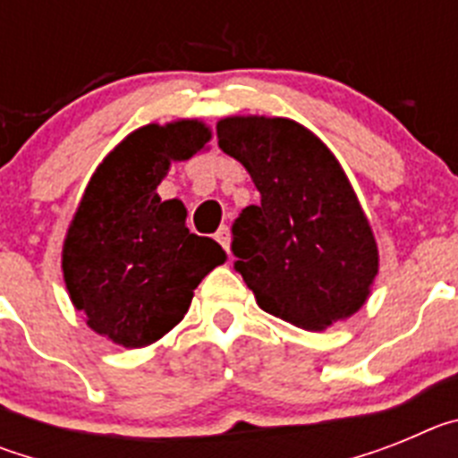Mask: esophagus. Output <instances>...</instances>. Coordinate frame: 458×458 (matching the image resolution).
<instances>
[{
    "label": "esophagus",
    "instance_id": "34e87169",
    "mask_svg": "<svg viewBox=\"0 0 458 458\" xmlns=\"http://www.w3.org/2000/svg\"><path fill=\"white\" fill-rule=\"evenodd\" d=\"M216 241L220 242L222 248L226 250V252H229V245H232V233H229V226L226 225H222L220 229H217V233H216Z\"/></svg>",
    "mask_w": 458,
    "mask_h": 458
}]
</instances>
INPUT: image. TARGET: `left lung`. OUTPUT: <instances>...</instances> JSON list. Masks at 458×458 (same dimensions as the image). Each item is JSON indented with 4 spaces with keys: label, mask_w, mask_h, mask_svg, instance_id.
<instances>
[{
    "label": "left lung",
    "mask_w": 458,
    "mask_h": 458,
    "mask_svg": "<svg viewBox=\"0 0 458 458\" xmlns=\"http://www.w3.org/2000/svg\"><path fill=\"white\" fill-rule=\"evenodd\" d=\"M217 144L261 194L232 226L233 268L259 307L314 333L355 314L378 275V248L330 148L282 116L220 119Z\"/></svg>",
    "instance_id": "8db88e82"
}]
</instances>
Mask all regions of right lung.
<instances>
[{
	"label": "right lung",
	"instance_id": "1",
	"mask_svg": "<svg viewBox=\"0 0 458 458\" xmlns=\"http://www.w3.org/2000/svg\"><path fill=\"white\" fill-rule=\"evenodd\" d=\"M208 140L197 119L131 132L93 172L68 226L62 268L72 305L93 333L125 349L167 335L201 279L226 261L213 238L190 233L183 201L157 197L169 165Z\"/></svg>",
	"mask_w": 458,
	"mask_h": 458
}]
</instances>
